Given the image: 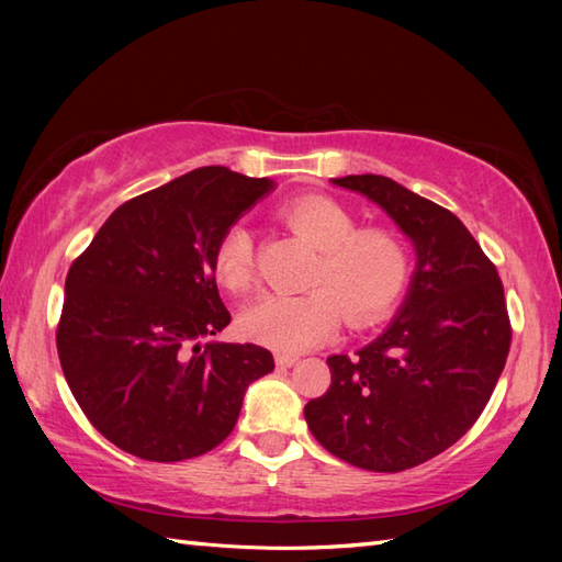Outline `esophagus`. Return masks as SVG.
<instances>
[{
    "label": "esophagus",
    "mask_w": 562,
    "mask_h": 562,
    "mask_svg": "<svg viewBox=\"0 0 562 562\" xmlns=\"http://www.w3.org/2000/svg\"><path fill=\"white\" fill-rule=\"evenodd\" d=\"M296 362H300V357H296V355H284V352L274 355V364L282 367V369H290V367H294Z\"/></svg>",
    "instance_id": "esophagus-1"
}]
</instances>
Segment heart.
Instances as JSON below:
<instances>
[{
  "label": "heart",
  "instance_id": "obj_1",
  "mask_svg": "<svg viewBox=\"0 0 562 562\" xmlns=\"http://www.w3.org/2000/svg\"><path fill=\"white\" fill-rule=\"evenodd\" d=\"M294 234L318 250L302 296L266 294L241 314L244 336L280 352H304L336 333L340 316L362 328L396 304L411 272V250L386 226L357 229L355 214L326 195H304L282 207ZM224 290L246 292L254 284L256 248L248 226L234 224L220 238L212 258Z\"/></svg>",
  "mask_w": 562,
  "mask_h": 562
}]
</instances>
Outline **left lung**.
<instances>
[{
	"label": "left lung",
	"instance_id": "8db88e82",
	"mask_svg": "<svg viewBox=\"0 0 562 562\" xmlns=\"http://www.w3.org/2000/svg\"><path fill=\"white\" fill-rule=\"evenodd\" d=\"M398 224L417 266L391 326L350 355H330V389L304 405L333 457L398 473L459 441L493 396L512 328L497 268L457 214L386 176L333 178Z\"/></svg>",
	"mask_w": 562,
	"mask_h": 562
}]
</instances>
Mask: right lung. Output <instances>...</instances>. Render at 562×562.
<instances>
[{"instance_id": "1", "label": "right lung", "mask_w": 562, "mask_h": 562, "mask_svg": "<svg viewBox=\"0 0 562 562\" xmlns=\"http://www.w3.org/2000/svg\"><path fill=\"white\" fill-rule=\"evenodd\" d=\"M272 186L202 166L123 202L71 262L59 364L89 423L133 457L169 463L222 445L248 384L274 369L260 345H200L232 321L214 248Z\"/></svg>"}]
</instances>
